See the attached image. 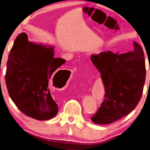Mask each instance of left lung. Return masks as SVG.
Here are the masks:
<instances>
[{
    "instance_id": "8db88e82",
    "label": "left lung",
    "mask_w": 150,
    "mask_h": 150,
    "mask_svg": "<svg viewBox=\"0 0 150 150\" xmlns=\"http://www.w3.org/2000/svg\"><path fill=\"white\" fill-rule=\"evenodd\" d=\"M134 50L126 53L111 51L91 54L103 83L105 96L91 121L109 124L126 116L136 108L143 93L146 80L145 57L142 47L134 42Z\"/></svg>"
}]
</instances>
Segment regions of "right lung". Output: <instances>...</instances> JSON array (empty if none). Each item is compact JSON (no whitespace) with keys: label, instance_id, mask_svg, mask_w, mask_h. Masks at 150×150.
Returning a JSON list of instances; mask_svg holds the SVG:
<instances>
[{"label":"right lung","instance_id":"1","mask_svg":"<svg viewBox=\"0 0 150 150\" xmlns=\"http://www.w3.org/2000/svg\"><path fill=\"white\" fill-rule=\"evenodd\" d=\"M10 52L5 81L11 99L28 117L37 120L53 118L58 107L50 93L49 81L66 60L54 57L53 47L28 41L25 33L16 38Z\"/></svg>","mask_w":150,"mask_h":150}]
</instances>
